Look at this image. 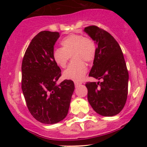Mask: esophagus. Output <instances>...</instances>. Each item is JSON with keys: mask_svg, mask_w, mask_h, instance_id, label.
I'll list each match as a JSON object with an SVG mask.
<instances>
[{"mask_svg": "<svg viewBox=\"0 0 147 147\" xmlns=\"http://www.w3.org/2000/svg\"><path fill=\"white\" fill-rule=\"evenodd\" d=\"M82 83L81 82H76V81H75V86H78V85H80V84H82Z\"/></svg>", "mask_w": 147, "mask_h": 147, "instance_id": "34e87169", "label": "esophagus"}]
</instances>
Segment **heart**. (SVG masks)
I'll return each instance as SVG.
<instances>
[{
	"label": "heart",
	"instance_id": "b5f03b06",
	"mask_svg": "<svg viewBox=\"0 0 147 147\" xmlns=\"http://www.w3.org/2000/svg\"><path fill=\"white\" fill-rule=\"evenodd\" d=\"M62 47L55 48L53 51V59L60 67L64 68L67 64L69 55L72 54L75 60L65 70L63 75L66 79L81 81L87 72L85 63L91 62L95 55L96 47L92 40L84 38L78 34H70L60 42Z\"/></svg>",
	"mask_w": 147,
	"mask_h": 147
}]
</instances>
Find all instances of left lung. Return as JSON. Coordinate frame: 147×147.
Returning a JSON list of instances; mask_svg holds the SVG:
<instances>
[{"instance_id":"1","label":"left lung","mask_w":147,"mask_h":147,"mask_svg":"<svg viewBox=\"0 0 147 147\" xmlns=\"http://www.w3.org/2000/svg\"><path fill=\"white\" fill-rule=\"evenodd\" d=\"M84 32L97 44L95 55L89 76L101 82H87V99L99 115L112 117L125 105L128 93L129 73L118 42L108 32L95 26Z\"/></svg>"}]
</instances>
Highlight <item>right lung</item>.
<instances>
[{
    "label": "right lung",
    "mask_w": 147,
    "mask_h": 147,
    "mask_svg": "<svg viewBox=\"0 0 147 147\" xmlns=\"http://www.w3.org/2000/svg\"><path fill=\"white\" fill-rule=\"evenodd\" d=\"M59 38L57 32H40L31 40L22 63V90L28 110L47 124L66 117L75 90L70 80L57 84L61 69L53 60V51Z\"/></svg>",
    "instance_id": "add662e5"
}]
</instances>
